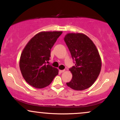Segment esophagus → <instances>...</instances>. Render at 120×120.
Here are the masks:
<instances>
[{"mask_svg": "<svg viewBox=\"0 0 120 120\" xmlns=\"http://www.w3.org/2000/svg\"><path fill=\"white\" fill-rule=\"evenodd\" d=\"M60 71L61 73H63V72H64L65 71V70H60Z\"/></svg>", "mask_w": 120, "mask_h": 120, "instance_id": "obj_1", "label": "esophagus"}]
</instances>
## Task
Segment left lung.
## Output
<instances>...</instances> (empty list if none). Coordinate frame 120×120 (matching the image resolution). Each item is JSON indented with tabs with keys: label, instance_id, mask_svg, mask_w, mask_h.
<instances>
[{
	"label": "left lung",
	"instance_id": "1",
	"mask_svg": "<svg viewBox=\"0 0 120 120\" xmlns=\"http://www.w3.org/2000/svg\"><path fill=\"white\" fill-rule=\"evenodd\" d=\"M75 60L69 69L72 79L67 86L74 90H84L93 85L99 75L101 58L97 48L87 35L82 33H68L64 38Z\"/></svg>",
	"mask_w": 120,
	"mask_h": 120
}]
</instances>
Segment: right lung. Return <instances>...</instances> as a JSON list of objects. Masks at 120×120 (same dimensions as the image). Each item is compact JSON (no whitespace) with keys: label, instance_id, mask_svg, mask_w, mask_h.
Returning a JSON list of instances; mask_svg holds the SVG:
<instances>
[{"label":"right lung","instance_id":"1","mask_svg":"<svg viewBox=\"0 0 120 120\" xmlns=\"http://www.w3.org/2000/svg\"><path fill=\"white\" fill-rule=\"evenodd\" d=\"M62 31H42L29 41L22 52L20 68L22 77L31 86L42 89L49 86L59 70L49 63L51 49Z\"/></svg>","mask_w":120,"mask_h":120}]
</instances>
